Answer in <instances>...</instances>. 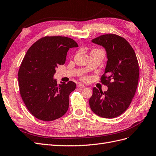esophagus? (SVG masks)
Wrapping results in <instances>:
<instances>
[{
    "mask_svg": "<svg viewBox=\"0 0 156 156\" xmlns=\"http://www.w3.org/2000/svg\"><path fill=\"white\" fill-rule=\"evenodd\" d=\"M77 86H78V87H80V88H81V87H83H83H86L85 86L83 85V83H80V82H79V83H77Z\"/></svg>",
    "mask_w": 156,
    "mask_h": 156,
    "instance_id": "esophagus-1",
    "label": "esophagus"
}]
</instances>
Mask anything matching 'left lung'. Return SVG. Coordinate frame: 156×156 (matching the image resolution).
Returning a JSON list of instances; mask_svg holds the SVG:
<instances>
[{
	"instance_id": "left-lung-1",
	"label": "left lung",
	"mask_w": 156,
	"mask_h": 156,
	"mask_svg": "<svg viewBox=\"0 0 156 156\" xmlns=\"http://www.w3.org/2000/svg\"><path fill=\"white\" fill-rule=\"evenodd\" d=\"M91 42L106 51L107 61L101 80L108 90L103 92L93 87L90 108L100 117H118L128 108L136 90L139 69L136 54L126 40L116 34L102 35Z\"/></svg>"
}]
</instances>
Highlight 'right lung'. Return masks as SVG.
Listing matches in <instances>:
<instances>
[{
  "label": "right lung",
  "instance_id": "obj_1",
  "mask_svg": "<svg viewBox=\"0 0 156 156\" xmlns=\"http://www.w3.org/2000/svg\"><path fill=\"white\" fill-rule=\"evenodd\" d=\"M65 37H46L33 44L22 61L18 72L20 91L26 107L35 118L53 121L66 112L74 82L57 85L55 69L64 65L70 48L78 47Z\"/></svg>",
  "mask_w": 156,
  "mask_h": 156
}]
</instances>
